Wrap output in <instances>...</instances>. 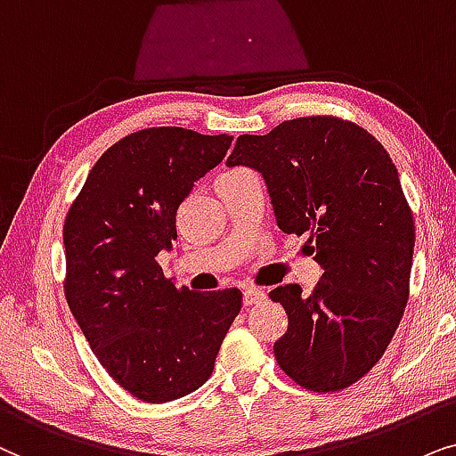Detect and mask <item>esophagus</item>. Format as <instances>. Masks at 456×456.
Wrapping results in <instances>:
<instances>
[{
	"label": "esophagus",
	"mask_w": 456,
	"mask_h": 456,
	"mask_svg": "<svg viewBox=\"0 0 456 456\" xmlns=\"http://www.w3.org/2000/svg\"><path fill=\"white\" fill-rule=\"evenodd\" d=\"M265 300V291L258 288H246L244 289V305L252 306V305H260Z\"/></svg>",
	"instance_id": "1"
}]
</instances>
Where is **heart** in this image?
<instances>
[{"mask_svg": "<svg viewBox=\"0 0 456 456\" xmlns=\"http://www.w3.org/2000/svg\"><path fill=\"white\" fill-rule=\"evenodd\" d=\"M232 173H238V171H232ZM224 175H229V173H224Z\"/></svg>", "mask_w": 456, "mask_h": 456, "instance_id": "heart-1", "label": "heart"}]
</instances>
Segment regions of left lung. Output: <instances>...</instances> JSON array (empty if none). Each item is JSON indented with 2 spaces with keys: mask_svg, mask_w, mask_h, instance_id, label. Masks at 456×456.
<instances>
[{
  "mask_svg": "<svg viewBox=\"0 0 456 456\" xmlns=\"http://www.w3.org/2000/svg\"><path fill=\"white\" fill-rule=\"evenodd\" d=\"M227 165L263 175L277 227L311 233L323 266L311 294H269L288 313L279 367L311 392L344 390L381 359L409 300L415 223L390 154L350 120L305 117L240 135Z\"/></svg>",
  "mask_w": 456,
  "mask_h": 456,
  "instance_id": "obj_1",
  "label": "left lung"
}]
</instances>
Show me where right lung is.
I'll list each match as a JSON object with an SVG mask.
<instances>
[{"label": "right lung", "mask_w": 456, "mask_h": 456, "mask_svg": "<svg viewBox=\"0 0 456 456\" xmlns=\"http://www.w3.org/2000/svg\"><path fill=\"white\" fill-rule=\"evenodd\" d=\"M232 139L181 126L131 133L100 156L66 215L72 317L108 375L143 403L198 390L241 308L238 288H177L156 260L177 240L179 204Z\"/></svg>", "instance_id": "right-lung-1"}]
</instances>
